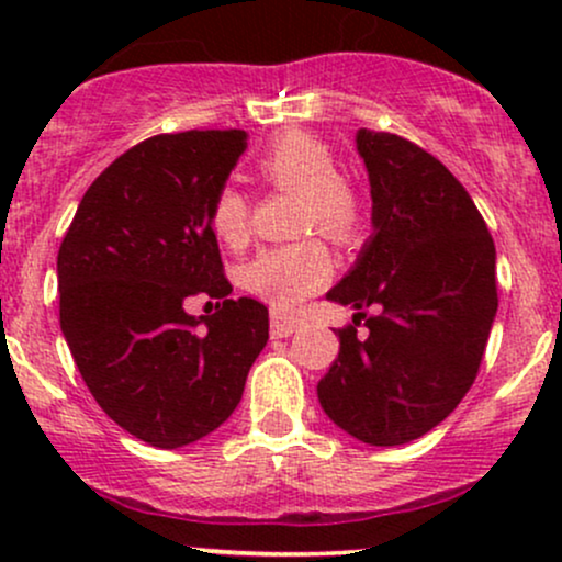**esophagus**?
Returning a JSON list of instances; mask_svg holds the SVG:
<instances>
[{"label":"esophagus","mask_w":562,"mask_h":562,"mask_svg":"<svg viewBox=\"0 0 562 562\" xmlns=\"http://www.w3.org/2000/svg\"><path fill=\"white\" fill-rule=\"evenodd\" d=\"M295 330H299V319L288 317V314H282V312H272V335H274V338H288V335H293Z\"/></svg>","instance_id":"esophagus-1"}]
</instances>
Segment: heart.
Wrapping results in <instances>:
<instances>
[{
  "instance_id": "heart-1",
  "label": "heart",
  "mask_w": 562,
  "mask_h": 562,
  "mask_svg": "<svg viewBox=\"0 0 562 562\" xmlns=\"http://www.w3.org/2000/svg\"><path fill=\"white\" fill-rule=\"evenodd\" d=\"M256 171L274 190L299 192V229L353 245L364 235L367 211L359 190L338 173L327 142L306 132H285L256 158ZM211 229L229 248L250 235V200L237 187H222L211 203ZM333 259L319 237L263 248L245 267V288L280 312H293L330 280Z\"/></svg>"
}]
</instances>
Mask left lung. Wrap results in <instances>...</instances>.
<instances>
[{"label":"left lung","instance_id":"left-lung-1","mask_svg":"<svg viewBox=\"0 0 562 562\" xmlns=\"http://www.w3.org/2000/svg\"><path fill=\"white\" fill-rule=\"evenodd\" d=\"M372 227L327 299L357 308L317 396L370 447L434 430L470 391L496 317V250L473 198L415 142L359 128ZM372 311V315H367ZM366 319L367 336H357Z\"/></svg>","mask_w":562,"mask_h":562}]
</instances>
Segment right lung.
Here are the masks:
<instances>
[{"mask_svg":"<svg viewBox=\"0 0 562 562\" xmlns=\"http://www.w3.org/2000/svg\"><path fill=\"white\" fill-rule=\"evenodd\" d=\"M248 147L243 128L158 134L83 192L57 254L60 327L113 423L158 449L216 430L269 340V312L229 299L211 203ZM217 312L192 318L183 301Z\"/></svg>","mask_w":562,"mask_h":562,"instance_id":"add662e5","label":"right lung"}]
</instances>
